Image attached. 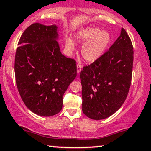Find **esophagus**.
I'll use <instances>...</instances> for the list:
<instances>
[{"label":"esophagus","mask_w":151,"mask_h":151,"mask_svg":"<svg viewBox=\"0 0 151 151\" xmlns=\"http://www.w3.org/2000/svg\"><path fill=\"white\" fill-rule=\"evenodd\" d=\"M81 65H80V64H77V74H79L80 73L81 70Z\"/></svg>","instance_id":"34e87169"}]
</instances>
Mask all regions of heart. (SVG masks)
<instances>
[{"instance_id": "obj_1", "label": "heart", "mask_w": 151, "mask_h": 151, "mask_svg": "<svg viewBox=\"0 0 151 151\" xmlns=\"http://www.w3.org/2000/svg\"><path fill=\"white\" fill-rule=\"evenodd\" d=\"M77 41L84 42L81 48V54L86 61H96L104 55L112 41V35L108 31H101L96 27L80 29L74 34ZM65 47L68 52L74 50V42L70 37H65Z\"/></svg>"}]
</instances>
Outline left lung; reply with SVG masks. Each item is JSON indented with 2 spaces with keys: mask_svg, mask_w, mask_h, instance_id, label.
<instances>
[{
  "mask_svg": "<svg viewBox=\"0 0 151 151\" xmlns=\"http://www.w3.org/2000/svg\"><path fill=\"white\" fill-rule=\"evenodd\" d=\"M133 62L132 43L121 28L108 51L80 72L82 111L86 116L101 120L121 108L131 86Z\"/></svg>",
  "mask_w": 151,
  "mask_h": 151,
  "instance_id": "left-lung-1",
  "label": "left lung"
}]
</instances>
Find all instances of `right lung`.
<instances>
[{
	"label": "right lung",
	"instance_id": "1",
	"mask_svg": "<svg viewBox=\"0 0 151 151\" xmlns=\"http://www.w3.org/2000/svg\"><path fill=\"white\" fill-rule=\"evenodd\" d=\"M56 25L32 24L18 42L15 58L16 85L32 112L52 116L62 109L63 95L77 77V65L60 52Z\"/></svg>",
	"mask_w": 151,
	"mask_h": 151
}]
</instances>
